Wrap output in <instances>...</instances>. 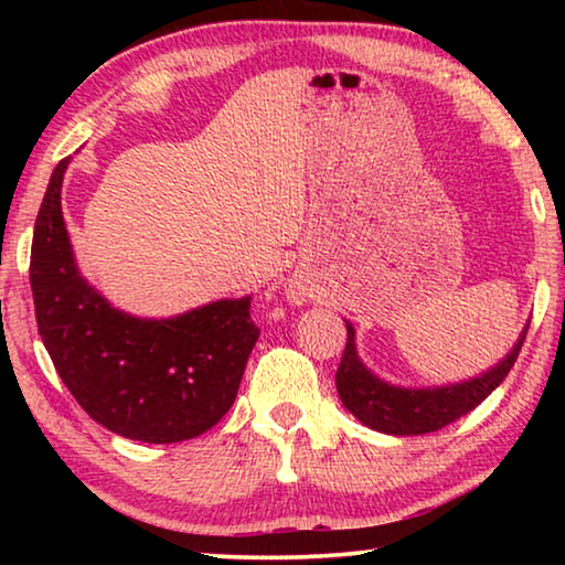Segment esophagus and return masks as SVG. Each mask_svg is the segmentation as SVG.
<instances>
[{"label":"esophagus","instance_id":"obj_1","mask_svg":"<svg viewBox=\"0 0 565 565\" xmlns=\"http://www.w3.org/2000/svg\"><path fill=\"white\" fill-rule=\"evenodd\" d=\"M291 296H294V301H299L301 299V291L299 289H291Z\"/></svg>","mask_w":565,"mask_h":565}]
</instances>
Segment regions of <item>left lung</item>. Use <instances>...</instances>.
I'll return each instance as SVG.
<instances>
[{
  "mask_svg": "<svg viewBox=\"0 0 565 565\" xmlns=\"http://www.w3.org/2000/svg\"><path fill=\"white\" fill-rule=\"evenodd\" d=\"M529 327L521 331L519 341L513 349L505 353L501 363L486 374L461 381V384L451 386H436V388H404L386 384L384 379L371 374L363 366V361L356 353V333L347 321V349L337 371V391L341 396V404L347 406L353 416H356L363 426L374 428L381 434L391 436H418L431 434L454 424L468 411H473L481 401L499 388L501 381L509 376L513 369L519 351L523 347Z\"/></svg>",
  "mask_w": 565,
  "mask_h": 565,
  "instance_id": "left-lung-1",
  "label": "left lung"
}]
</instances>
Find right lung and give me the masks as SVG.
I'll return each instance as SVG.
<instances>
[{"instance_id": "1", "label": "right lung", "mask_w": 565, "mask_h": 565, "mask_svg": "<svg viewBox=\"0 0 565 565\" xmlns=\"http://www.w3.org/2000/svg\"><path fill=\"white\" fill-rule=\"evenodd\" d=\"M70 159L52 171L34 224L30 284L36 327L56 374L87 414L131 441L202 436L232 408L259 327L252 296L171 319H137L76 269L62 214Z\"/></svg>"}]
</instances>
